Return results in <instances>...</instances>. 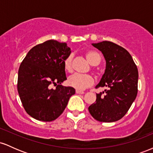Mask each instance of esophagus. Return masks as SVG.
Listing matches in <instances>:
<instances>
[{"instance_id": "34e87169", "label": "esophagus", "mask_w": 153, "mask_h": 153, "mask_svg": "<svg viewBox=\"0 0 153 153\" xmlns=\"http://www.w3.org/2000/svg\"><path fill=\"white\" fill-rule=\"evenodd\" d=\"M75 93H76V94H84L83 91H79V90H76V91H75Z\"/></svg>"}]
</instances>
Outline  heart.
<instances>
[{"mask_svg": "<svg viewBox=\"0 0 153 153\" xmlns=\"http://www.w3.org/2000/svg\"><path fill=\"white\" fill-rule=\"evenodd\" d=\"M85 57L92 65H98L101 62V57L99 52L95 50H88L85 52ZM73 54L67 56L63 61L64 68L67 72L71 73L73 71ZM94 80L92 76L89 75H82L78 73L71 75L68 78V84L70 86L74 88L77 90L81 91L91 86L94 84Z\"/></svg>", "mask_w": 153, "mask_h": 153, "instance_id": "b5f03b06", "label": "heart"}]
</instances>
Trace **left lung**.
<instances>
[{"label": "left lung", "mask_w": 153, "mask_h": 153, "mask_svg": "<svg viewBox=\"0 0 153 153\" xmlns=\"http://www.w3.org/2000/svg\"><path fill=\"white\" fill-rule=\"evenodd\" d=\"M102 52L106 70L96 88L107 87L96 94V102L88 107L95 119L113 122L127 114L137 94L138 70L131 54L122 47L108 41L92 44Z\"/></svg>", "instance_id": "1"}]
</instances>
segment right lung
Segmentation results:
<instances>
[{"label":"right lung","instance_id":"1","mask_svg":"<svg viewBox=\"0 0 153 153\" xmlns=\"http://www.w3.org/2000/svg\"><path fill=\"white\" fill-rule=\"evenodd\" d=\"M71 53L66 43L51 39L31 48L23 59L17 88L24 109L34 119L52 122L58 118L75 94L73 87L60 85L67 80L63 61Z\"/></svg>","mask_w":153,"mask_h":153}]
</instances>
